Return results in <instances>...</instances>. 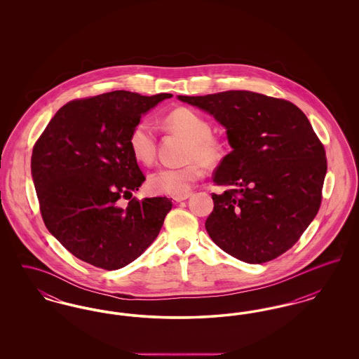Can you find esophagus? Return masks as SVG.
Masks as SVG:
<instances>
[{"instance_id": "1", "label": "esophagus", "mask_w": 359, "mask_h": 359, "mask_svg": "<svg viewBox=\"0 0 359 359\" xmlns=\"http://www.w3.org/2000/svg\"><path fill=\"white\" fill-rule=\"evenodd\" d=\"M191 195H192L191 192H186V194H182V195H175V196H173V201H175L176 203H179V202H183V201L188 199Z\"/></svg>"}]
</instances>
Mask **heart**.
I'll list each match as a JSON object with an SVG mask.
<instances>
[{
	"mask_svg": "<svg viewBox=\"0 0 359 359\" xmlns=\"http://www.w3.org/2000/svg\"><path fill=\"white\" fill-rule=\"evenodd\" d=\"M164 125L173 132L188 138L182 167L161 168L148 179V187L158 195H182L205 175V167L218 165L226 154V144L214 136L210 121L192 107L180 106L165 117ZM129 149L138 163L149 167L156 160L157 136L154 125L148 120L137 121L128 137Z\"/></svg>",
	"mask_w": 359,
	"mask_h": 359,
	"instance_id": "1",
	"label": "heart"
}]
</instances>
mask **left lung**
<instances>
[{"label": "left lung", "mask_w": 359, "mask_h": 359, "mask_svg": "<svg viewBox=\"0 0 359 359\" xmlns=\"http://www.w3.org/2000/svg\"><path fill=\"white\" fill-rule=\"evenodd\" d=\"M177 98L212 114L233 148L214 172V183L227 189L212 194L208 236L248 264L285 253L316 217L327 172L325 147L306 114L245 90Z\"/></svg>", "instance_id": "1"}]
</instances>
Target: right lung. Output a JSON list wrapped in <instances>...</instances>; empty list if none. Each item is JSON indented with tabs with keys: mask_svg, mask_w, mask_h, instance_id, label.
Listing matches in <instances>:
<instances>
[{
	"mask_svg": "<svg viewBox=\"0 0 359 359\" xmlns=\"http://www.w3.org/2000/svg\"><path fill=\"white\" fill-rule=\"evenodd\" d=\"M171 97L117 90L74 100L34 142L31 171L43 221L76 258L116 271L158 236L172 199H132L145 176L128 137L142 114Z\"/></svg>",
	"mask_w": 359,
	"mask_h": 359,
	"instance_id": "1",
	"label": "right lung"
}]
</instances>
